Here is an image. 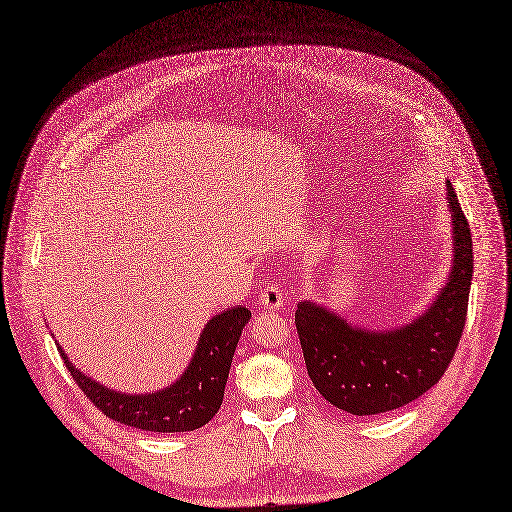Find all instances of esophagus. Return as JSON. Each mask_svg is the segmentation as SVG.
I'll use <instances>...</instances> for the list:
<instances>
[{"mask_svg": "<svg viewBox=\"0 0 512 512\" xmlns=\"http://www.w3.org/2000/svg\"><path fill=\"white\" fill-rule=\"evenodd\" d=\"M258 302H260L266 310H281V308H283V302H285V300H283V291H281L279 287H275V285L266 287V289L260 291Z\"/></svg>", "mask_w": 512, "mask_h": 512, "instance_id": "esophagus-1", "label": "esophagus"}]
</instances>
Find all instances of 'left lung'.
I'll return each mask as SVG.
<instances>
[{"instance_id": "obj_1", "label": "left lung", "mask_w": 512, "mask_h": 512, "mask_svg": "<svg viewBox=\"0 0 512 512\" xmlns=\"http://www.w3.org/2000/svg\"><path fill=\"white\" fill-rule=\"evenodd\" d=\"M452 262L433 302L396 327L354 325L342 314L302 300L296 327L308 377L335 408L354 417L396 410L423 396L446 373L467 321L473 239L454 187L446 181Z\"/></svg>"}]
</instances>
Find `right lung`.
<instances>
[{"label": "right lung", "mask_w": 512, "mask_h": 512, "mask_svg": "<svg viewBox=\"0 0 512 512\" xmlns=\"http://www.w3.org/2000/svg\"><path fill=\"white\" fill-rule=\"evenodd\" d=\"M250 319L252 312L243 306L214 314L179 379L148 394L118 392L95 381L72 364L58 342L56 346L72 379L108 419L143 431L181 433L204 427L221 408L239 335Z\"/></svg>", "instance_id": "1"}]
</instances>
